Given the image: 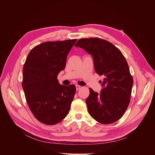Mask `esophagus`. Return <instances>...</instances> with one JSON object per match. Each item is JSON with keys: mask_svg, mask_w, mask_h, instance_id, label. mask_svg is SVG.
I'll list each match as a JSON object with an SVG mask.
<instances>
[{"mask_svg": "<svg viewBox=\"0 0 155 155\" xmlns=\"http://www.w3.org/2000/svg\"><path fill=\"white\" fill-rule=\"evenodd\" d=\"M80 87H81V86L80 85H78V84L76 85V90H78Z\"/></svg>", "mask_w": 155, "mask_h": 155, "instance_id": "34e87169", "label": "esophagus"}]
</instances>
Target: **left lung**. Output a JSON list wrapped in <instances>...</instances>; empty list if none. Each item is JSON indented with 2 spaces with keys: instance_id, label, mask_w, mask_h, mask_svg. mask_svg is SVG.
<instances>
[{
  "instance_id": "left-lung-1",
  "label": "left lung",
  "mask_w": 155,
  "mask_h": 155,
  "mask_svg": "<svg viewBox=\"0 0 155 155\" xmlns=\"http://www.w3.org/2000/svg\"><path fill=\"white\" fill-rule=\"evenodd\" d=\"M75 46L92 56L96 73L104 77L100 94L90 88L86 100L88 112L102 124L118 121L129 104L133 84L125 58L112 43L99 38H81Z\"/></svg>"
}]
</instances>
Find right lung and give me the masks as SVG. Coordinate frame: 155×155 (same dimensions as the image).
I'll return each mask as SVG.
<instances>
[{
    "label": "right lung",
    "mask_w": 155,
    "mask_h": 155,
    "mask_svg": "<svg viewBox=\"0 0 155 155\" xmlns=\"http://www.w3.org/2000/svg\"><path fill=\"white\" fill-rule=\"evenodd\" d=\"M76 41L44 42L28 55L22 86L31 111L43 124H56L69 112L75 86L60 84L57 77L65 68L68 55Z\"/></svg>",
    "instance_id": "1"
}]
</instances>
